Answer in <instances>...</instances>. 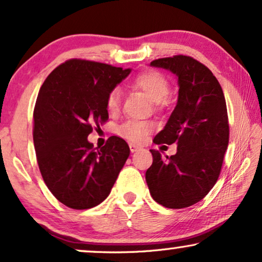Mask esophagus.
Segmentation results:
<instances>
[{
  "mask_svg": "<svg viewBox=\"0 0 262 262\" xmlns=\"http://www.w3.org/2000/svg\"><path fill=\"white\" fill-rule=\"evenodd\" d=\"M129 148H130V152H135V151H138L139 148H140V146H139V145H137V144H129Z\"/></svg>",
  "mask_w": 262,
  "mask_h": 262,
  "instance_id": "esophagus-1",
  "label": "esophagus"
}]
</instances>
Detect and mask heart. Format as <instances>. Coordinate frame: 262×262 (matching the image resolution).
<instances>
[{
	"mask_svg": "<svg viewBox=\"0 0 262 262\" xmlns=\"http://www.w3.org/2000/svg\"><path fill=\"white\" fill-rule=\"evenodd\" d=\"M132 85L144 92L152 101L157 102V104L165 100L170 92L168 79L160 72L151 70L140 72V74L135 76L133 81H132ZM120 105L121 92L118 89H114L107 95V110L111 114H115V112L120 110ZM152 130H154V124L150 123V122L129 121L121 125L120 134L132 142H141L146 139Z\"/></svg>",
	"mask_w": 262,
	"mask_h": 262,
	"instance_id": "obj_1",
	"label": "heart"
}]
</instances>
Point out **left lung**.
<instances>
[{"mask_svg": "<svg viewBox=\"0 0 262 262\" xmlns=\"http://www.w3.org/2000/svg\"><path fill=\"white\" fill-rule=\"evenodd\" d=\"M151 66L178 77L179 97L165 127L156 135L157 145L177 142V154L154 157L146 183L154 200L171 209L190 207L207 196L220 175L230 128L224 92L207 66L186 55L162 58Z\"/></svg>", "mask_w": 262, "mask_h": 262, "instance_id": "8db88e82", "label": "left lung"}]
</instances>
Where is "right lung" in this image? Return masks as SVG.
<instances>
[{"instance_id": "right-lung-1", "label": "right lung", "mask_w": 262, "mask_h": 262, "mask_svg": "<svg viewBox=\"0 0 262 262\" xmlns=\"http://www.w3.org/2000/svg\"><path fill=\"white\" fill-rule=\"evenodd\" d=\"M130 69L70 59L51 72L34 110V145L43 180L72 209H89L110 194L130 150L110 137L100 150L88 135L107 121V95Z\"/></svg>"}]
</instances>
